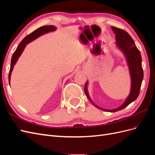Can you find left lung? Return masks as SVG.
Returning <instances> with one entry per match:
<instances>
[{"label": "left lung", "mask_w": 155, "mask_h": 155, "mask_svg": "<svg viewBox=\"0 0 155 155\" xmlns=\"http://www.w3.org/2000/svg\"><path fill=\"white\" fill-rule=\"evenodd\" d=\"M111 28L116 35V46L124 54L127 64L129 67L131 85L130 91L129 96L127 97L125 101L120 107L114 109L107 110L98 107L96 105L88 94V81L86 82L85 85V92L88 100L94 105L96 108L102 110L107 112H116L124 109L129 105L130 103L137 100L138 97L140 87H141L142 82L143 78V72L142 67V57L139 50L137 48L132 37L127 32L118 28L114 26H111Z\"/></svg>", "instance_id": "1"}]
</instances>
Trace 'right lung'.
I'll return each mask as SVG.
<instances>
[{"label":"right lung","mask_w":155,"mask_h":155,"mask_svg":"<svg viewBox=\"0 0 155 155\" xmlns=\"http://www.w3.org/2000/svg\"><path fill=\"white\" fill-rule=\"evenodd\" d=\"M57 29L55 26L53 25H50V26H44L40 27L39 28L35 30L34 31H33L31 34H29L25 37L22 41L17 46L16 50L15 52L13 53L12 60H11V66H10V73H9L8 76V79H9V84L10 85V79H11V74L12 72L13 71V69L14 67V65H15L17 61V60L19 58L21 55L24 51L26 45L30 43V42L34 41L37 38H38L40 36L43 35L45 34H48V33L50 31H54Z\"/></svg>","instance_id":"obj_1"}]
</instances>
